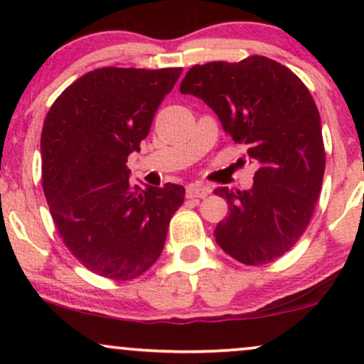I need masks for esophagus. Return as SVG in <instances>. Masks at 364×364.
I'll return each mask as SVG.
<instances>
[{
    "instance_id": "1",
    "label": "esophagus",
    "mask_w": 364,
    "mask_h": 364,
    "mask_svg": "<svg viewBox=\"0 0 364 364\" xmlns=\"http://www.w3.org/2000/svg\"><path fill=\"white\" fill-rule=\"evenodd\" d=\"M210 193V188L203 187V186H197V183H191L186 188V196L187 198H203Z\"/></svg>"
}]
</instances>
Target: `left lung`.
Wrapping results in <instances>:
<instances>
[{
  "label": "left lung",
  "instance_id": "obj_1",
  "mask_svg": "<svg viewBox=\"0 0 364 364\" xmlns=\"http://www.w3.org/2000/svg\"><path fill=\"white\" fill-rule=\"evenodd\" d=\"M210 106L247 157L258 164L250 191L215 188L228 217L215 240L245 265H265L290 252L306 230L320 196L326 154L320 112L301 79L265 56L196 64L181 82Z\"/></svg>",
  "mask_w": 364,
  "mask_h": 364
}]
</instances>
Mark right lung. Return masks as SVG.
Listing matches in <instances>:
<instances>
[{
    "label": "right lung",
    "instance_id": "obj_1",
    "mask_svg": "<svg viewBox=\"0 0 364 364\" xmlns=\"http://www.w3.org/2000/svg\"><path fill=\"white\" fill-rule=\"evenodd\" d=\"M182 68H101L61 92L44 119L41 178L64 245L87 270L132 280L161 257L182 186L129 182V154L141 151Z\"/></svg>",
    "mask_w": 364,
    "mask_h": 364
}]
</instances>
